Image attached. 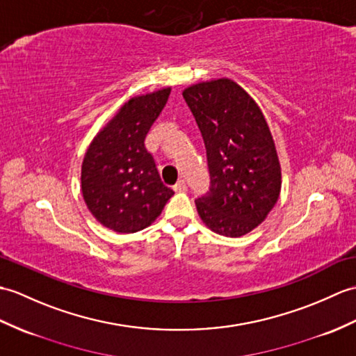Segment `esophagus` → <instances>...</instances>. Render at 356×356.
<instances>
[{"instance_id": "1", "label": "esophagus", "mask_w": 356, "mask_h": 356, "mask_svg": "<svg viewBox=\"0 0 356 356\" xmlns=\"http://www.w3.org/2000/svg\"><path fill=\"white\" fill-rule=\"evenodd\" d=\"M186 188H188V186H186V181H185V180H179L177 184L175 185V191H176V193H185Z\"/></svg>"}]
</instances>
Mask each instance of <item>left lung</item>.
I'll return each instance as SVG.
<instances>
[{"label": "left lung", "instance_id": "8db88e82", "mask_svg": "<svg viewBox=\"0 0 356 356\" xmlns=\"http://www.w3.org/2000/svg\"><path fill=\"white\" fill-rule=\"evenodd\" d=\"M184 98L202 131L211 175L209 193L195 200L212 232H252L276 204L282 171L275 139L253 98L227 77L198 81Z\"/></svg>", "mask_w": 356, "mask_h": 356}]
</instances>
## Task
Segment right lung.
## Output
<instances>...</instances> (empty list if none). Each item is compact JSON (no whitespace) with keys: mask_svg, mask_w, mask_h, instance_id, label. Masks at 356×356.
<instances>
[{"mask_svg":"<svg viewBox=\"0 0 356 356\" xmlns=\"http://www.w3.org/2000/svg\"><path fill=\"white\" fill-rule=\"evenodd\" d=\"M171 88L135 95L90 140L81 162V194L104 227L134 234L161 216L175 194L165 186L144 140L168 102Z\"/></svg>","mask_w":356,"mask_h":356,"instance_id":"add662e5","label":"right lung"}]
</instances>
